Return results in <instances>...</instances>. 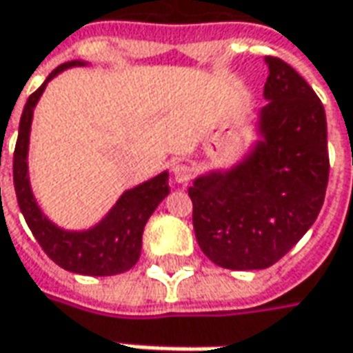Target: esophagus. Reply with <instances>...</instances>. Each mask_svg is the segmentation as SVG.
Masks as SVG:
<instances>
[{
    "mask_svg": "<svg viewBox=\"0 0 353 353\" xmlns=\"http://www.w3.org/2000/svg\"><path fill=\"white\" fill-rule=\"evenodd\" d=\"M172 176H174L176 184L184 186V184H188V182H190V179L194 176V169L190 167V165H188V163L181 161V163H176V165L172 167Z\"/></svg>",
    "mask_w": 353,
    "mask_h": 353,
    "instance_id": "1",
    "label": "esophagus"
}]
</instances>
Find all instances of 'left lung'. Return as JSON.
I'll return each instance as SVG.
<instances>
[{"instance_id": "1", "label": "left lung", "mask_w": 353, "mask_h": 353, "mask_svg": "<svg viewBox=\"0 0 353 353\" xmlns=\"http://www.w3.org/2000/svg\"><path fill=\"white\" fill-rule=\"evenodd\" d=\"M264 61L256 139L235 165L202 172L188 188L196 241L229 270L276 264L314 223L328 184L325 106L292 65Z\"/></svg>"}]
</instances>
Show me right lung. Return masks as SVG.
<instances>
[{
	"label": "right lung",
	"instance_id": "obj_1",
	"mask_svg": "<svg viewBox=\"0 0 353 353\" xmlns=\"http://www.w3.org/2000/svg\"><path fill=\"white\" fill-rule=\"evenodd\" d=\"M89 65L85 60H72L58 65L34 93L28 97L13 155V182L21 214L44 252L63 270L83 276H114L130 270L141 252V235L151 214L169 196V171L130 188L116 200L106 215L89 229H65L54 223L42 212L34 198L28 176V143L34 108L40 97L58 73L70 68Z\"/></svg>",
	"mask_w": 353,
	"mask_h": 353
}]
</instances>
